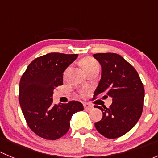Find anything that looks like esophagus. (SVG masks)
<instances>
[{
  "label": "esophagus",
  "mask_w": 158,
  "mask_h": 158,
  "mask_svg": "<svg viewBox=\"0 0 158 158\" xmlns=\"http://www.w3.org/2000/svg\"><path fill=\"white\" fill-rule=\"evenodd\" d=\"M83 106H84V108H85V109L89 110V111H90V110L93 109V106H92V105L89 104V103H84Z\"/></svg>",
  "instance_id": "esophagus-1"
}]
</instances>
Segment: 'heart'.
<instances>
[{
  "label": "heart",
  "instance_id": "obj_1",
  "mask_svg": "<svg viewBox=\"0 0 158 158\" xmlns=\"http://www.w3.org/2000/svg\"><path fill=\"white\" fill-rule=\"evenodd\" d=\"M82 63V66L83 67L84 70L85 71V73H89L91 70H93L95 69H99V65H98V63L92 57H85L81 62ZM69 67L67 68V69L65 72V74L68 72Z\"/></svg>",
  "mask_w": 158,
  "mask_h": 158
}]
</instances>
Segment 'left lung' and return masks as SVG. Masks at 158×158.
Here are the masks:
<instances>
[{"instance_id":"obj_1","label":"left lung","mask_w":158,"mask_h":158,"mask_svg":"<svg viewBox=\"0 0 158 158\" xmlns=\"http://www.w3.org/2000/svg\"><path fill=\"white\" fill-rule=\"evenodd\" d=\"M93 56L102 66V77L93 99L99 95H104V99H112L109 108L94 106L103 114L95 126L102 135L114 139L125 135L139 120L144 107V88L138 72L120 55L106 52Z\"/></svg>"}]
</instances>
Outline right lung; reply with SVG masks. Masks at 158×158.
<instances>
[{
	"instance_id": "right-lung-1",
	"label": "right lung",
	"mask_w": 158,
	"mask_h": 158,
	"mask_svg": "<svg viewBox=\"0 0 158 158\" xmlns=\"http://www.w3.org/2000/svg\"><path fill=\"white\" fill-rule=\"evenodd\" d=\"M78 54L51 52L30 63L21 76L19 102L29 128L40 138L56 140L69 131L73 114L84 109L78 101L52 102L53 90L63 85V72Z\"/></svg>"
}]
</instances>
